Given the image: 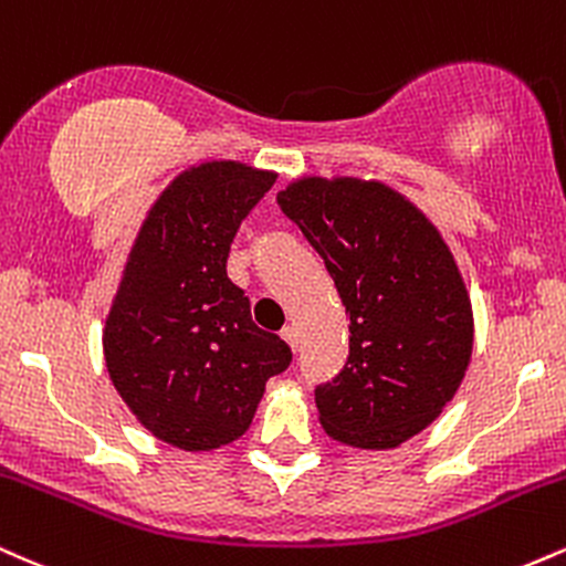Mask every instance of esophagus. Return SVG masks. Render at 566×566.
Wrapping results in <instances>:
<instances>
[{
	"label": "esophagus",
	"instance_id": "1",
	"mask_svg": "<svg viewBox=\"0 0 566 566\" xmlns=\"http://www.w3.org/2000/svg\"><path fill=\"white\" fill-rule=\"evenodd\" d=\"M282 337L290 343L292 350H297V343H301V335H297L295 327H284V329H282Z\"/></svg>",
	"mask_w": 566,
	"mask_h": 566
}]
</instances>
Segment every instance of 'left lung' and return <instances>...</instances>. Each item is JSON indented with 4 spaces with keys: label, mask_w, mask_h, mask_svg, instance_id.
<instances>
[{
    "label": "left lung",
    "mask_w": 566,
    "mask_h": 566,
    "mask_svg": "<svg viewBox=\"0 0 566 566\" xmlns=\"http://www.w3.org/2000/svg\"><path fill=\"white\" fill-rule=\"evenodd\" d=\"M276 205L324 258L350 319L346 365L314 391L324 431L361 450L399 447L447 407L471 359V301L452 252L380 184L305 178Z\"/></svg>",
    "instance_id": "8db88e82"
}]
</instances>
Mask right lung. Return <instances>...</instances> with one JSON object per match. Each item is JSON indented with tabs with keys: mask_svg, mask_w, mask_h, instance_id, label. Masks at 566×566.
I'll return each mask as SVG.
<instances>
[{
	"mask_svg": "<svg viewBox=\"0 0 566 566\" xmlns=\"http://www.w3.org/2000/svg\"><path fill=\"white\" fill-rule=\"evenodd\" d=\"M276 175L207 161L172 180L135 239L103 350L116 391L154 437L216 450L250 428L292 350L252 322L226 274L242 220Z\"/></svg>",
	"mask_w": 566,
	"mask_h": 566,
	"instance_id": "1",
	"label": "right lung"
}]
</instances>
